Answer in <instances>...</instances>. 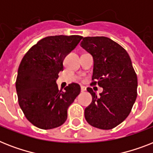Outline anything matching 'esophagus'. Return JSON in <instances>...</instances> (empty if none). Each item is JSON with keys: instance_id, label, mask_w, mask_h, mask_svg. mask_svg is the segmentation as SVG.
<instances>
[{"instance_id": "34e87169", "label": "esophagus", "mask_w": 153, "mask_h": 153, "mask_svg": "<svg viewBox=\"0 0 153 153\" xmlns=\"http://www.w3.org/2000/svg\"><path fill=\"white\" fill-rule=\"evenodd\" d=\"M80 91H81V92H84V91H86V88L84 86H81L80 87Z\"/></svg>"}]
</instances>
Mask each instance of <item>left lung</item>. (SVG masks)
Instances as JSON below:
<instances>
[{"label":"left lung","instance_id":"left-lung-1","mask_svg":"<svg viewBox=\"0 0 153 153\" xmlns=\"http://www.w3.org/2000/svg\"><path fill=\"white\" fill-rule=\"evenodd\" d=\"M80 46L92 56V80L103 89L97 96L87 88L92 101L84 117L92 126L111 129L127 118L137 99V77L131 59L125 49L104 36L83 38Z\"/></svg>","mask_w":153,"mask_h":153}]
</instances>
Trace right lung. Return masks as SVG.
I'll use <instances>...</instances> for the list:
<instances>
[{"mask_svg":"<svg viewBox=\"0 0 153 153\" xmlns=\"http://www.w3.org/2000/svg\"><path fill=\"white\" fill-rule=\"evenodd\" d=\"M83 39L80 35L48 36L34 45L23 57L16 88L19 105L35 126L51 129L66 121L68 108L80 94L73 83L58 90L56 80L63 71V61Z\"/></svg>","mask_w":153,"mask_h":153,"instance_id":"right-lung-1","label":"right lung"}]
</instances>
